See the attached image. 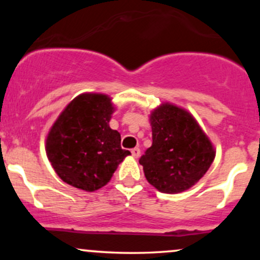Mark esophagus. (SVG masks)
I'll return each instance as SVG.
<instances>
[{"label":"esophagus","instance_id":"34e87169","mask_svg":"<svg viewBox=\"0 0 260 260\" xmlns=\"http://www.w3.org/2000/svg\"><path fill=\"white\" fill-rule=\"evenodd\" d=\"M131 153H132V156L133 157H139L140 156V149L139 148H134V149H132V150H131Z\"/></svg>","mask_w":260,"mask_h":260}]
</instances>
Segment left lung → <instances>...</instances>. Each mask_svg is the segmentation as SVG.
I'll list each match as a JSON object with an SVG mask.
<instances>
[{
	"instance_id": "1",
	"label": "left lung",
	"mask_w": 260,
	"mask_h": 260,
	"mask_svg": "<svg viewBox=\"0 0 260 260\" xmlns=\"http://www.w3.org/2000/svg\"><path fill=\"white\" fill-rule=\"evenodd\" d=\"M153 144L139 159L145 178L169 194L193 187L215 159V149L190 112L164 103L149 117Z\"/></svg>"
}]
</instances>
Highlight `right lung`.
Returning a JSON list of instances; mask_svg holds the SVG:
<instances>
[{
    "instance_id": "right-lung-1",
    "label": "right lung",
    "mask_w": 260,
    "mask_h": 260,
    "mask_svg": "<svg viewBox=\"0 0 260 260\" xmlns=\"http://www.w3.org/2000/svg\"><path fill=\"white\" fill-rule=\"evenodd\" d=\"M112 99L84 92L59 113L46 137L45 150L62 181L86 192L107 184L131 153L121 148V134L110 128Z\"/></svg>"
}]
</instances>
